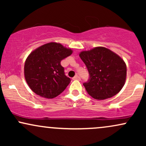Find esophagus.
Segmentation results:
<instances>
[{
  "label": "esophagus",
  "instance_id": "34e87169",
  "mask_svg": "<svg viewBox=\"0 0 146 146\" xmlns=\"http://www.w3.org/2000/svg\"><path fill=\"white\" fill-rule=\"evenodd\" d=\"M80 77L78 76V75H75V77H73V80H80Z\"/></svg>",
  "mask_w": 146,
  "mask_h": 146
}]
</instances>
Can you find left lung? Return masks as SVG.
<instances>
[{
  "mask_svg": "<svg viewBox=\"0 0 146 146\" xmlns=\"http://www.w3.org/2000/svg\"><path fill=\"white\" fill-rule=\"evenodd\" d=\"M80 57L89 73L83 85L95 100H102L117 95L126 78V65L118 55L102 46L82 51Z\"/></svg>",
  "mask_w": 146,
  "mask_h": 146,
  "instance_id": "left-lung-1",
  "label": "left lung"
}]
</instances>
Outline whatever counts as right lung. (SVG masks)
<instances>
[{
	"label": "right lung",
	"instance_id": "right-lung-1",
	"mask_svg": "<svg viewBox=\"0 0 146 146\" xmlns=\"http://www.w3.org/2000/svg\"><path fill=\"white\" fill-rule=\"evenodd\" d=\"M72 52L60 43L50 42L30 53L25 61V78L36 94L51 99L65 90L71 79L65 75L60 62L71 56Z\"/></svg>",
	"mask_w": 146,
	"mask_h": 146
}]
</instances>
